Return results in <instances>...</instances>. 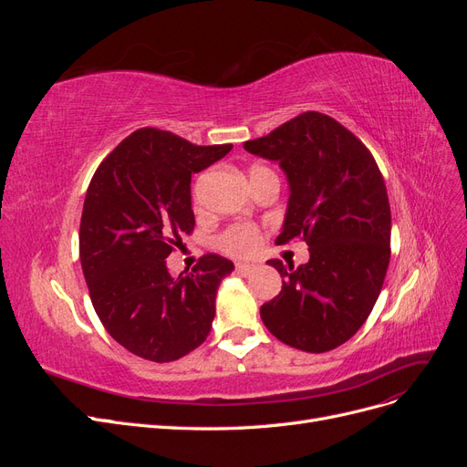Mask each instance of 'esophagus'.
I'll use <instances>...</instances> for the list:
<instances>
[{
    "label": "esophagus",
    "instance_id": "esophagus-1",
    "mask_svg": "<svg viewBox=\"0 0 467 467\" xmlns=\"http://www.w3.org/2000/svg\"><path fill=\"white\" fill-rule=\"evenodd\" d=\"M235 271H237L239 275L249 276L253 271H255V266L249 265V263H237V265H235Z\"/></svg>",
    "mask_w": 467,
    "mask_h": 467
}]
</instances>
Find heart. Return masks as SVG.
Wrapping results in <instances>:
<instances>
[{
  "instance_id": "obj_1",
  "label": "heart",
  "mask_w": 467,
  "mask_h": 467,
  "mask_svg": "<svg viewBox=\"0 0 467 467\" xmlns=\"http://www.w3.org/2000/svg\"><path fill=\"white\" fill-rule=\"evenodd\" d=\"M255 169H261V165H255L251 171H255ZM218 244L225 253H230V255L244 257L257 249L259 230L251 223H235L230 225V228L218 237Z\"/></svg>"
}]
</instances>
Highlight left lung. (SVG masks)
Wrapping results in <instances>:
<instances>
[{"label": "left lung", "mask_w": 467, "mask_h": 467, "mask_svg": "<svg viewBox=\"0 0 467 467\" xmlns=\"http://www.w3.org/2000/svg\"><path fill=\"white\" fill-rule=\"evenodd\" d=\"M244 148L286 175L290 196L276 244L302 237L309 245L306 265L268 261L282 290L261 306V319L285 345L333 350L362 327L384 285L391 237L384 177L355 134L316 110Z\"/></svg>", "instance_id": "left-lung-1"}]
</instances>
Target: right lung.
Listing matches in <instances>:
<instances>
[{"label":"right lung","mask_w":467,"mask_h":467,"mask_svg":"<svg viewBox=\"0 0 467 467\" xmlns=\"http://www.w3.org/2000/svg\"><path fill=\"white\" fill-rule=\"evenodd\" d=\"M234 146H194L140 129L112 150L89 182L79 225V261L95 312L132 355L171 362L201 347L216 292L234 263L204 255L173 276L165 259L194 228L191 177Z\"/></svg>","instance_id":"add662e5"}]
</instances>
